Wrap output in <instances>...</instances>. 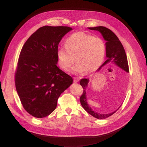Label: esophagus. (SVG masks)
<instances>
[{
  "instance_id": "34e87169",
  "label": "esophagus",
  "mask_w": 147,
  "mask_h": 147,
  "mask_svg": "<svg viewBox=\"0 0 147 147\" xmlns=\"http://www.w3.org/2000/svg\"><path fill=\"white\" fill-rule=\"evenodd\" d=\"M73 79H74V82H75V83L78 82H79V80H80V79L78 78H76V77H74Z\"/></svg>"
}]
</instances>
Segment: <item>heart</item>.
<instances>
[{"instance_id":"obj_1","label":"heart","mask_w":147,"mask_h":147,"mask_svg":"<svg viewBox=\"0 0 147 147\" xmlns=\"http://www.w3.org/2000/svg\"><path fill=\"white\" fill-rule=\"evenodd\" d=\"M105 53L102 39L84 32L72 34L66 40L65 47H59L56 51L59 65L63 71L70 69L76 58L77 63L73 70L76 74L96 71L102 63Z\"/></svg>"}]
</instances>
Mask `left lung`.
Masks as SVG:
<instances>
[{"label":"left lung","mask_w":147,"mask_h":147,"mask_svg":"<svg viewBox=\"0 0 147 147\" xmlns=\"http://www.w3.org/2000/svg\"><path fill=\"white\" fill-rule=\"evenodd\" d=\"M88 28L89 30H92L98 31L102 34L104 40L106 41L105 45L107 59L106 61L98 68L97 71L100 70L105 65L110 63L115 64V65L119 67V68L128 73L129 69L127 57H126V54L123 45L121 43V41H119L117 36L111 30L107 28L106 27L104 26H100ZM89 81V80L88 78L81 79L80 81V85L82 86L84 89L82 95L80 96V98L81 105L82 106L84 109H85L87 112L96 119H103L112 115L113 113H115L118 110L120 107L117 110L111 113L101 114L97 112H94L93 109H91V107L89 106L88 100H87L86 96V88H88Z\"/></svg>","instance_id":"8db88e82"}]
</instances>
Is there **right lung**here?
Wrapping results in <instances>:
<instances>
[{"label":"right lung","instance_id":"add662e5","mask_svg":"<svg viewBox=\"0 0 147 147\" xmlns=\"http://www.w3.org/2000/svg\"><path fill=\"white\" fill-rule=\"evenodd\" d=\"M72 28L44 26L31 35L20 53L15 76L16 90L25 110L37 118L56 108L63 92L73 78L59 69L56 51L62 38Z\"/></svg>","mask_w":147,"mask_h":147}]
</instances>
